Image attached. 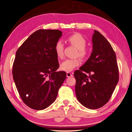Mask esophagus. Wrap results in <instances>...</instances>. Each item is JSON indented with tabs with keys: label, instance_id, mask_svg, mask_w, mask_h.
Wrapping results in <instances>:
<instances>
[{
	"label": "esophagus",
	"instance_id": "esophagus-1",
	"mask_svg": "<svg viewBox=\"0 0 132 132\" xmlns=\"http://www.w3.org/2000/svg\"><path fill=\"white\" fill-rule=\"evenodd\" d=\"M67 77L68 78V77H72V74H71V72H67Z\"/></svg>",
	"mask_w": 132,
	"mask_h": 132
}]
</instances>
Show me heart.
Listing matches in <instances>:
<instances>
[{
	"instance_id": "b5f03b06",
	"label": "heart",
	"mask_w": 132,
	"mask_h": 132,
	"mask_svg": "<svg viewBox=\"0 0 132 132\" xmlns=\"http://www.w3.org/2000/svg\"><path fill=\"white\" fill-rule=\"evenodd\" d=\"M68 41L71 44L74 45L78 50L79 57L84 58L86 56V52L85 48L86 45V42L85 38L80 34H75L71 36L68 38ZM54 51L56 55L58 58H62L64 55V44L61 40H58L54 46ZM80 61L77 58L70 59L67 58L62 62L60 65L61 70L67 72H70L79 66Z\"/></svg>"
}]
</instances>
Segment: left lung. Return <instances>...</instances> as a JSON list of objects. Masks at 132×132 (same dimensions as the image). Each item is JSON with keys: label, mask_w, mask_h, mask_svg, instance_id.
<instances>
[{"label": "left lung", "mask_w": 132, "mask_h": 132, "mask_svg": "<svg viewBox=\"0 0 132 132\" xmlns=\"http://www.w3.org/2000/svg\"><path fill=\"white\" fill-rule=\"evenodd\" d=\"M92 51L82 66L74 72L75 94L79 102L90 109L108 102L119 81L116 54L105 37L94 30Z\"/></svg>", "instance_id": "8db88e82"}]
</instances>
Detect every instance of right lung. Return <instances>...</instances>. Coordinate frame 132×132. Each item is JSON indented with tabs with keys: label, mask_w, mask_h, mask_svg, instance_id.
I'll use <instances>...</instances> for the list:
<instances>
[{
	"label": "right lung",
	"mask_w": 132,
	"mask_h": 132,
	"mask_svg": "<svg viewBox=\"0 0 132 132\" xmlns=\"http://www.w3.org/2000/svg\"><path fill=\"white\" fill-rule=\"evenodd\" d=\"M58 30L40 29L17 50L13 78L23 102L30 108L43 110L54 102L66 72L58 71L54 46L62 36Z\"/></svg>",
	"instance_id": "add662e5"
}]
</instances>
